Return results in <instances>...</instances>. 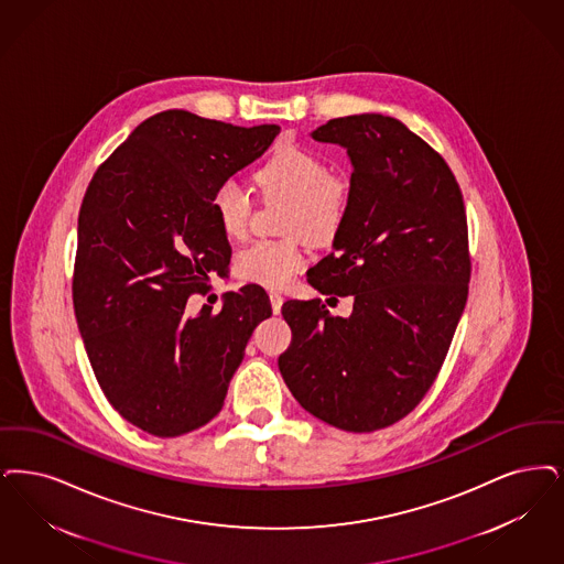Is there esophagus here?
<instances>
[{
  "label": "esophagus",
  "mask_w": 564,
  "mask_h": 564,
  "mask_svg": "<svg viewBox=\"0 0 564 564\" xmlns=\"http://www.w3.org/2000/svg\"><path fill=\"white\" fill-rule=\"evenodd\" d=\"M271 306L274 315H279V313H281V306H283V295H281V293H271Z\"/></svg>",
  "instance_id": "1"
}]
</instances>
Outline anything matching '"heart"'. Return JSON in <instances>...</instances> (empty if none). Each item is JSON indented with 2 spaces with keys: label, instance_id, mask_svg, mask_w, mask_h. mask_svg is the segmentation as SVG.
<instances>
[{
  "label": "heart",
  "instance_id": "heart-1",
  "mask_svg": "<svg viewBox=\"0 0 564 564\" xmlns=\"http://www.w3.org/2000/svg\"><path fill=\"white\" fill-rule=\"evenodd\" d=\"M256 182L260 191L292 202L285 230L302 232L313 243L332 241L346 220L352 184L341 174H332L327 161L311 149L279 147L256 172ZM212 209L228 239H241L248 232L251 197L243 184L223 182L214 193ZM302 267L304 251L297 239L256 241L241 249L235 262V271L243 281L271 290L290 285Z\"/></svg>",
  "mask_w": 564,
  "mask_h": 564
}]
</instances>
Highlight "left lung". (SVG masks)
I'll list each match as a JSON object with an SVG mask.
<instances>
[{
  "label": "left lung",
  "mask_w": 564,
  "mask_h": 564,
  "mask_svg": "<svg viewBox=\"0 0 564 564\" xmlns=\"http://www.w3.org/2000/svg\"><path fill=\"white\" fill-rule=\"evenodd\" d=\"M311 135L346 149L352 197L334 251L306 276L355 304L334 316L321 300H288L279 371L318 420L373 432L415 409L447 357L470 283L466 207L445 159L394 117L348 115Z\"/></svg>",
  "instance_id": "8db88e82"
}]
</instances>
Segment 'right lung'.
Wrapping results in <instances>:
<instances>
[{
  "mask_svg": "<svg viewBox=\"0 0 564 564\" xmlns=\"http://www.w3.org/2000/svg\"><path fill=\"white\" fill-rule=\"evenodd\" d=\"M279 126L239 128L188 111L142 121L94 174L79 209L73 306L94 376L123 420L172 438L202 429L269 293L246 285L220 313L186 316L188 295L230 264L212 209L216 188L262 158Z\"/></svg>",
  "mask_w": 564,
  "mask_h": 564,
  "instance_id": "obj_1",
  "label": "right lung"
}]
</instances>
